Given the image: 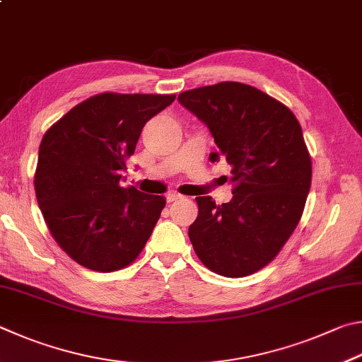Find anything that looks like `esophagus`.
I'll list each match as a JSON object with an SVG mask.
<instances>
[{
	"label": "esophagus",
	"mask_w": 362,
	"mask_h": 362,
	"mask_svg": "<svg viewBox=\"0 0 362 362\" xmlns=\"http://www.w3.org/2000/svg\"><path fill=\"white\" fill-rule=\"evenodd\" d=\"M165 197H167V202H175V200H180L182 195L175 192V191H170L167 195H165Z\"/></svg>",
	"instance_id": "1"
}]
</instances>
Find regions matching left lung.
<instances>
[{
    "instance_id": "obj_1",
    "label": "left lung",
    "mask_w": 362,
    "mask_h": 362,
    "mask_svg": "<svg viewBox=\"0 0 362 362\" xmlns=\"http://www.w3.org/2000/svg\"><path fill=\"white\" fill-rule=\"evenodd\" d=\"M204 122L221 158L230 165L233 197L216 205L197 197L199 216L189 238L202 262L238 278L274 259L299 224L312 185V160L299 120L256 87L219 82L177 95Z\"/></svg>"
}]
</instances>
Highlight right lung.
I'll list each match as a JSON object with an SVG mask.
<instances>
[{
  "label": "right lung",
  "mask_w": 362,
  "mask_h": 362,
  "mask_svg": "<svg viewBox=\"0 0 362 362\" xmlns=\"http://www.w3.org/2000/svg\"><path fill=\"white\" fill-rule=\"evenodd\" d=\"M173 101L175 95H95L42 136L37 205L55 242L78 264L114 272L144 248L165 197L122 186L120 173L144 124Z\"/></svg>",
  "instance_id": "right-lung-1"
}]
</instances>
